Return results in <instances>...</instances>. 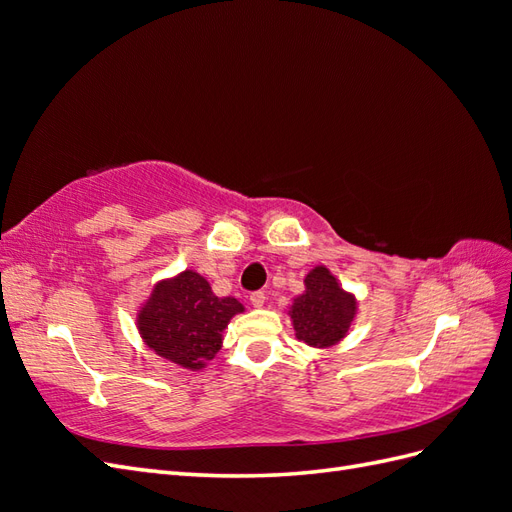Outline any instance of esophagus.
<instances>
[{"mask_svg": "<svg viewBox=\"0 0 512 512\" xmlns=\"http://www.w3.org/2000/svg\"><path fill=\"white\" fill-rule=\"evenodd\" d=\"M265 292H262V290H256V292H252L250 294V303L254 305V307H262V305H265Z\"/></svg>", "mask_w": 512, "mask_h": 512, "instance_id": "obj_1", "label": "esophagus"}]
</instances>
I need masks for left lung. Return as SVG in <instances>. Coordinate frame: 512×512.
Wrapping results in <instances>:
<instances>
[{
  "label": "left lung",
  "instance_id": "8db88e82",
  "mask_svg": "<svg viewBox=\"0 0 512 512\" xmlns=\"http://www.w3.org/2000/svg\"><path fill=\"white\" fill-rule=\"evenodd\" d=\"M356 312L352 294L339 288L329 269L316 267L305 277V292L294 299L290 318L297 337L307 346L327 348L337 344Z\"/></svg>",
  "mask_w": 512,
  "mask_h": 512
}]
</instances>
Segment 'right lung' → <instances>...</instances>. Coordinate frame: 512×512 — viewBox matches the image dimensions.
<instances>
[{
  "label": "right lung",
  "instance_id": "obj_1",
  "mask_svg": "<svg viewBox=\"0 0 512 512\" xmlns=\"http://www.w3.org/2000/svg\"><path fill=\"white\" fill-rule=\"evenodd\" d=\"M243 312L232 297H215L209 282L194 271L153 288L138 314V331L151 350L181 367L200 369L222 346L228 320Z\"/></svg>",
  "mask_w": 512,
  "mask_h": 512
}]
</instances>
